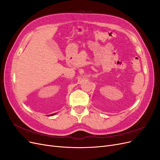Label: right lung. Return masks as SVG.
<instances>
[{
	"label": "right lung",
	"instance_id": "1",
	"mask_svg": "<svg viewBox=\"0 0 160 160\" xmlns=\"http://www.w3.org/2000/svg\"><path fill=\"white\" fill-rule=\"evenodd\" d=\"M54 114H55V113H54ZM54 114H52V115H54ZM50 115H49V116H50Z\"/></svg>",
	"mask_w": 160,
	"mask_h": 160
}]
</instances>
